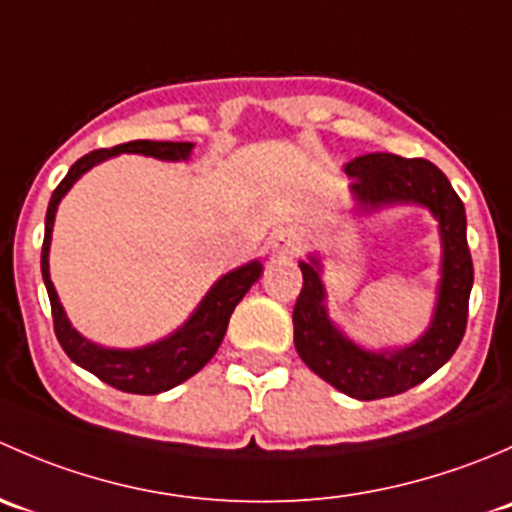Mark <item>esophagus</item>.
Listing matches in <instances>:
<instances>
[{
  "mask_svg": "<svg viewBox=\"0 0 512 512\" xmlns=\"http://www.w3.org/2000/svg\"><path fill=\"white\" fill-rule=\"evenodd\" d=\"M299 247H302V237L294 230H282L280 235H275V245H272V252L282 260H292V257L299 255Z\"/></svg>",
  "mask_w": 512,
  "mask_h": 512,
  "instance_id": "1",
  "label": "esophagus"
}]
</instances>
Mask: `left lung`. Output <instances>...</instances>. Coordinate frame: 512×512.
Segmentation results:
<instances>
[{
  "mask_svg": "<svg viewBox=\"0 0 512 512\" xmlns=\"http://www.w3.org/2000/svg\"><path fill=\"white\" fill-rule=\"evenodd\" d=\"M356 215H374L394 205L426 208L438 223L441 277L431 322L416 342L404 347L366 349L354 342L327 307L322 257L309 252L299 262L304 285L294 304V347L304 364L342 394L359 401L386 399L409 391L436 374L466 334L473 260L466 240V208L446 175L423 158L366 153L344 165Z\"/></svg>",
  "mask_w": 512,
  "mask_h": 512,
  "instance_id": "left-lung-1",
  "label": "left lung"
}]
</instances>
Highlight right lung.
I'll return each mask as SVG.
<instances>
[{"label":"right lung","mask_w":512,"mask_h":512,"mask_svg":"<svg viewBox=\"0 0 512 512\" xmlns=\"http://www.w3.org/2000/svg\"><path fill=\"white\" fill-rule=\"evenodd\" d=\"M193 148L195 143L188 141H131L121 143L116 148H101V151L86 153L84 158H79L71 165L66 178L56 185L54 195L49 200V208H46L44 245H41V277H44L46 292H49L56 339H59L61 349L69 354V359L74 364L91 371L103 384L128 391V394H160V391L173 389V386L183 384L185 379L198 374L213 359L215 352H218L220 342H223L227 332V322H230L237 302L262 277V262L250 260L245 265L235 267V270L225 272L223 277H218V282L205 292V297L200 299L193 314L178 329H173L168 337L151 344H143V347L136 349L103 347V344L86 339L69 322L64 304H61L54 282H51L49 250L56 210H59V203L64 200V195L74 188L76 180L84 173H89L94 165L103 163V160L116 158L121 153H138V156L178 163V160H188Z\"/></svg>","instance_id":"1"}]
</instances>
